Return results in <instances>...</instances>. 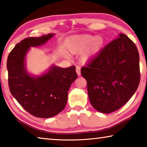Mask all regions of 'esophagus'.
Masks as SVG:
<instances>
[{
    "mask_svg": "<svg viewBox=\"0 0 147 147\" xmlns=\"http://www.w3.org/2000/svg\"><path fill=\"white\" fill-rule=\"evenodd\" d=\"M76 71L77 74H78V76L80 75V74H81V73H80V67L76 66Z\"/></svg>",
    "mask_w": 147,
    "mask_h": 147,
    "instance_id": "esophagus-1",
    "label": "esophagus"
}]
</instances>
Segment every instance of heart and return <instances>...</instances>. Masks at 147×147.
Listing matches in <instances>:
<instances>
[{"label": "heart", "mask_w": 147, "mask_h": 147, "mask_svg": "<svg viewBox=\"0 0 147 147\" xmlns=\"http://www.w3.org/2000/svg\"><path fill=\"white\" fill-rule=\"evenodd\" d=\"M103 45L104 39L102 37L86 35L74 39L69 47V50L72 53H75L83 51L89 47L88 51L83 56V59L86 61L97 53Z\"/></svg>", "instance_id": "obj_1"}]
</instances>
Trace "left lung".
<instances>
[{
    "label": "left lung",
    "mask_w": 147,
    "mask_h": 147,
    "mask_svg": "<svg viewBox=\"0 0 147 147\" xmlns=\"http://www.w3.org/2000/svg\"><path fill=\"white\" fill-rule=\"evenodd\" d=\"M89 98L104 113L121 108L135 93L140 82L139 55L135 43L119 34L81 69Z\"/></svg>",
    "instance_id": "obj_1"
}]
</instances>
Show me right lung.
<instances>
[{
	"mask_svg": "<svg viewBox=\"0 0 147 147\" xmlns=\"http://www.w3.org/2000/svg\"><path fill=\"white\" fill-rule=\"evenodd\" d=\"M54 34L27 38L17 43L7 59L8 86L12 95L29 113L49 118L63 110L67 101L69 89L77 78L75 66H53L48 73L34 78L24 69V58L30 47L44 44Z\"/></svg>",
	"mask_w": 147,
	"mask_h": 147,
	"instance_id": "add662e5",
	"label": "right lung"
}]
</instances>
